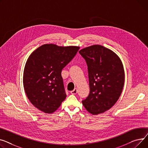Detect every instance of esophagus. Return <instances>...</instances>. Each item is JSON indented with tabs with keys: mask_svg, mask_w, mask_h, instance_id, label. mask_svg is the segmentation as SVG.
<instances>
[{
	"mask_svg": "<svg viewBox=\"0 0 148 148\" xmlns=\"http://www.w3.org/2000/svg\"><path fill=\"white\" fill-rule=\"evenodd\" d=\"M71 92L72 94H77V88H75L73 90L71 91Z\"/></svg>",
	"mask_w": 148,
	"mask_h": 148,
	"instance_id": "34e87169",
	"label": "esophagus"
}]
</instances>
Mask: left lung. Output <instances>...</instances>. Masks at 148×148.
<instances>
[{
  "label": "left lung",
  "instance_id": "obj_1",
  "mask_svg": "<svg viewBox=\"0 0 148 148\" xmlns=\"http://www.w3.org/2000/svg\"><path fill=\"white\" fill-rule=\"evenodd\" d=\"M88 66L90 94L82 100L92 115L110 109L123 92L125 72L122 61L114 51L100 45H93L79 51Z\"/></svg>",
  "mask_w": 148,
  "mask_h": 148
}]
</instances>
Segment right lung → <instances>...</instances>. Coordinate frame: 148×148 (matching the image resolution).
Segmentation results:
<instances>
[{
	"mask_svg": "<svg viewBox=\"0 0 148 148\" xmlns=\"http://www.w3.org/2000/svg\"><path fill=\"white\" fill-rule=\"evenodd\" d=\"M79 47L42 45L25 63L23 72L25 92L32 105L45 114L57 110L65 100L62 69L76 54Z\"/></svg>",
	"mask_w": 148,
	"mask_h": 148,
	"instance_id": "obj_1",
	"label": "right lung"
}]
</instances>
